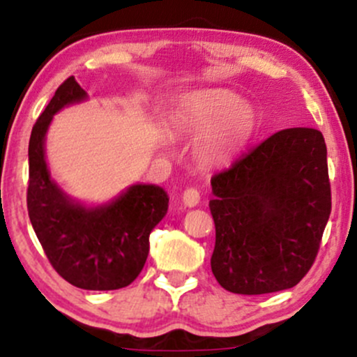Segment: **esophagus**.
Masks as SVG:
<instances>
[{"label":"esophagus","mask_w":357,"mask_h":357,"mask_svg":"<svg viewBox=\"0 0 357 357\" xmlns=\"http://www.w3.org/2000/svg\"><path fill=\"white\" fill-rule=\"evenodd\" d=\"M182 201L187 208H194V206H197L199 201H201V194H199V190L194 189V187H187L182 194Z\"/></svg>","instance_id":"34e87169"}]
</instances>
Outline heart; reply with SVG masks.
Returning <instances> with one entry per match:
<instances>
[{
	"instance_id": "b5f03b06",
	"label": "heart",
	"mask_w": 357,
	"mask_h": 357,
	"mask_svg": "<svg viewBox=\"0 0 357 357\" xmlns=\"http://www.w3.org/2000/svg\"><path fill=\"white\" fill-rule=\"evenodd\" d=\"M172 126L185 136L201 137L195 146L197 158L220 167L231 162L254 136L257 112L233 91L201 90L177 103Z\"/></svg>"
}]
</instances>
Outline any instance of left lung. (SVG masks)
Returning a JSON list of instances; mask_svg holds the SVG:
<instances>
[{"mask_svg":"<svg viewBox=\"0 0 357 357\" xmlns=\"http://www.w3.org/2000/svg\"><path fill=\"white\" fill-rule=\"evenodd\" d=\"M214 278L236 294L296 286L315 262L332 209L320 131L272 134L211 178Z\"/></svg>","mask_w":357,"mask_h":357,"instance_id":"1","label":"left lung"}]
</instances>
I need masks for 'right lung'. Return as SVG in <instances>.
I'll list each match as a JSON object with an SVG mask.
<instances>
[{
    "mask_svg": "<svg viewBox=\"0 0 357 357\" xmlns=\"http://www.w3.org/2000/svg\"><path fill=\"white\" fill-rule=\"evenodd\" d=\"M85 98L86 91L70 76L33 124L26 209L49 262L64 281L90 291L121 289L143 271L149 233L167 214L168 195L158 185L136 183L109 204L86 208L57 187L45 163V132L54 114Z\"/></svg>",
    "mask_w": 357,
    "mask_h": 357,
    "instance_id": "1",
    "label": "right lung"
}]
</instances>
